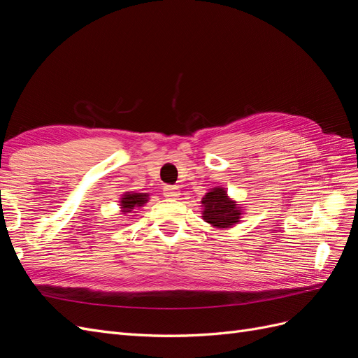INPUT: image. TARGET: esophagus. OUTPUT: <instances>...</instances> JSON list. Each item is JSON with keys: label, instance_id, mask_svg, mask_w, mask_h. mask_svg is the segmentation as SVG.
<instances>
[{"label": "esophagus", "instance_id": "1", "mask_svg": "<svg viewBox=\"0 0 358 358\" xmlns=\"http://www.w3.org/2000/svg\"><path fill=\"white\" fill-rule=\"evenodd\" d=\"M164 197H169V199H175V197H178L179 194H180V191H179V188L178 187H175V185H166L164 187Z\"/></svg>", "mask_w": 358, "mask_h": 358}]
</instances>
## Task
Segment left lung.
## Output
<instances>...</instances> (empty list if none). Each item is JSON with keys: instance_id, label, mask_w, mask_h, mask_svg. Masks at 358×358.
I'll return each mask as SVG.
<instances>
[{"instance_id": "1", "label": "left lung", "mask_w": 358, "mask_h": 358, "mask_svg": "<svg viewBox=\"0 0 358 358\" xmlns=\"http://www.w3.org/2000/svg\"><path fill=\"white\" fill-rule=\"evenodd\" d=\"M201 204L204 206L203 218L213 227L229 229L233 224L239 222L241 209L229 199L225 189L222 188H213L210 192L206 194Z\"/></svg>"}]
</instances>
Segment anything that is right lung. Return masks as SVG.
Instances as JSON below:
<instances>
[{
  "instance_id": "1",
  "label": "right lung",
  "mask_w": 358,
  "mask_h": 358,
  "mask_svg": "<svg viewBox=\"0 0 358 358\" xmlns=\"http://www.w3.org/2000/svg\"><path fill=\"white\" fill-rule=\"evenodd\" d=\"M148 196L146 194H137V192H133V194H125V196L122 197L121 200V206H122V212H131L134 208H138V206H143L148 200Z\"/></svg>"
}]
</instances>
